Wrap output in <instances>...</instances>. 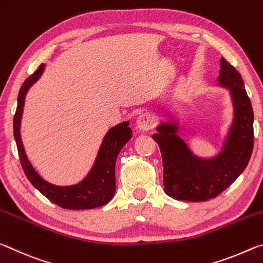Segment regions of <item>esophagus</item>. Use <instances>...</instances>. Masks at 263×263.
<instances>
[{
  "label": "esophagus",
  "mask_w": 263,
  "mask_h": 263,
  "mask_svg": "<svg viewBox=\"0 0 263 263\" xmlns=\"http://www.w3.org/2000/svg\"><path fill=\"white\" fill-rule=\"evenodd\" d=\"M154 126V117L152 114H141L137 119V127L142 131H149Z\"/></svg>",
  "instance_id": "34e87169"
}]
</instances>
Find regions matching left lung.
Here are the masks:
<instances>
[{
	"label": "left lung",
	"mask_w": 263,
	"mask_h": 263,
	"mask_svg": "<svg viewBox=\"0 0 263 263\" xmlns=\"http://www.w3.org/2000/svg\"><path fill=\"white\" fill-rule=\"evenodd\" d=\"M218 81L229 87L234 103V122L226 148L217 159L199 160L175 135V127L161 125L153 136L162 157L164 191L179 201L204 202L222 193L247 167L254 146V114L242 78L221 58Z\"/></svg>",
	"instance_id": "obj_1"
}]
</instances>
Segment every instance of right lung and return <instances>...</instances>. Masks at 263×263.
Returning a JSON list of instances; mask_svg holds the SVG:
<instances>
[{"label":"right lung","mask_w":263,"mask_h":263,"mask_svg":"<svg viewBox=\"0 0 263 263\" xmlns=\"http://www.w3.org/2000/svg\"><path fill=\"white\" fill-rule=\"evenodd\" d=\"M44 65H41L33 74L25 80L18 92V103L14 116V136L18 149V157L26 177L41 193L57 205L69 210H86L94 209L111 201L116 190L115 164L119 151L131 139L132 130L128 127V122H124L115 126L106 133L97 155L94 168L86 180L78 185L57 186L44 181L31 166L26 158L23 144L21 139V118L26 91L41 78Z\"/></svg>","instance_id":"obj_1"}]
</instances>
